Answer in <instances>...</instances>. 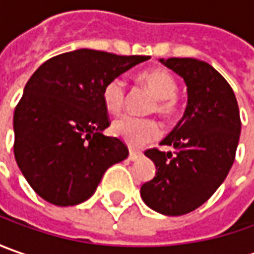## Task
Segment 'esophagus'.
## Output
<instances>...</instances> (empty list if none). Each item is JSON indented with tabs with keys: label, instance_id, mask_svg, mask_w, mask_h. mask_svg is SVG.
Returning <instances> with one entry per match:
<instances>
[{
	"label": "esophagus",
	"instance_id": "34e87169",
	"mask_svg": "<svg viewBox=\"0 0 254 254\" xmlns=\"http://www.w3.org/2000/svg\"><path fill=\"white\" fill-rule=\"evenodd\" d=\"M141 155H142V152L140 151H130V154H128V160L130 161H137L138 158H141Z\"/></svg>",
	"mask_w": 254,
	"mask_h": 254
}]
</instances>
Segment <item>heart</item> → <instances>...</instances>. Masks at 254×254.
<instances>
[{
    "mask_svg": "<svg viewBox=\"0 0 254 254\" xmlns=\"http://www.w3.org/2000/svg\"><path fill=\"white\" fill-rule=\"evenodd\" d=\"M150 92L155 96L152 110L162 116H172L177 110L175 94L178 90L177 80L172 74L162 67L145 70L138 76ZM103 103L110 113H120L126 104L127 89L122 77H113L103 87ZM114 137L120 138L130 147H141L147 142L155 141L161 135V128L151 119H137L132 116H123L112 124Z\"/></svg>",
    "mask_w": 254,
    "mask_h": 254,
    "instance_id": "heart-1",
    "label": "heart"
}]
</instances>
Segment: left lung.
<instances>
[{
  "instance_id": "obj_1",
  "label": "left lung",
  "mask_w": 254,
  "mask_h": 254,
  "mask_svg": "<svg viewBox=\"0 0 254 254\" xmlns=\"http://www.w3.org/2000/svg\"><path fill=\"white\" fill-rule=\"evenodd\" d=\"M160 62L184 79L188 103L182 119L161 141L175 151H145L157 172L140 193L155 212L180 216L205 203L228 177L242 124L235 93L209 64L192 58Z\"/></svg>"
}]
</instances>
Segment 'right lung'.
I'll return each instance as SVG.
<instances>
[{
  "label": "right lung",
  "instance_id": "1",
  "mask_svg": "<svg viewBox=\"0 0 254 254\" xmlns=\"http://www.w3.org/2000/svg\"><path fill=\"white\" fill-rule=\"evenodd\" d=\"M150 56L77 49L41 64L14 112V155L32 190L49 203L87 200L113 164L128 157L117 137H107L103 87Z\"/></svg>",
  "mask_w": 254,
  "mask_h": 254
}]
</instances>
